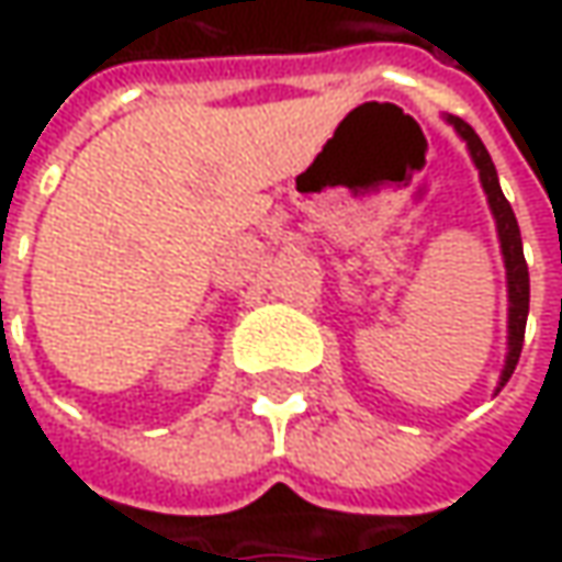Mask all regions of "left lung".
Here are the masks:
<instances>
[{
  "instance_id": "left-lung-1",
  "label": "left lung",
  "mask_w": 562,
  "mask_h": 562,
  "mask_svg": "<svg viewBox=\"0 0 562 562\" xmlns=\"http://www.w3.org/2000/svg\"><path fill=\"white\" fill-rule=\"evenodd\" d=\"M443 121L457 131V137L465 143L472 162L479 168V181H482L491 215H494V225H497L501 256H504V269H507V359H504L501 381H497V391H501L509 381V375H513L516 362H519L522 337H526V318H529V266H526V256H522V234H519L516 215H513L507 196L501 190L497 168H494L491 156H487L485 143L479 140V134L463 119L443 115Z\"/></svg>"
}]
</instances>
